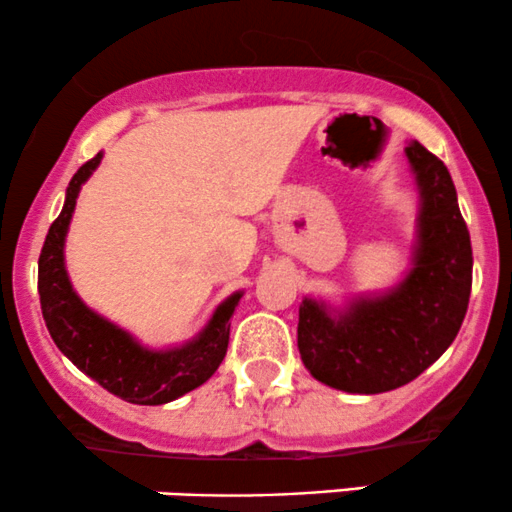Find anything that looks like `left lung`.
Instances as JSON below:
<instances>
[{
    "instance_id": "1",
    "label": "left lung",
    "mask_w": 512,
    "mask_h": 512,
    "mask_svg": "<svg viewBox=\"0 0 512 512\" xmlns=\"http://www.w3.org/2000/svg\"><path fill=\"white\" fill-rule=\"evenodd\" d=\"M407 158L421 190L414 269L395 291L356 301L337 320L305 298L298 351L315 380L378 395L419 378L460 332L472 293V243L445 163L419 142Z\"/></svg>"
}]
</instances>
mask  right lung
Returning <instances> with one entry per match:
<instances>
[{"label":"right lung","mask_w":512,"mask_h":512,"mask_svg":"<svg viewBox=\"0 0 512 512\" xmlns=\"http://www.w3.org/2000/svg\"><path fill=\"white\" fill-rule=\"evenodd\" d=\"M103 154L74 173L67 187L62 214L52 221L38 260V293L52 342L88 378L132 404L173 402L207 383L221 366L231 334V315L243 293H233L216 308L209 325L195 342L168 351L142 349L127 332L88 310L76 296L64 269V236L72 221L76 197Z\"/></svg>","instance_id":"1"}]
</instances>
